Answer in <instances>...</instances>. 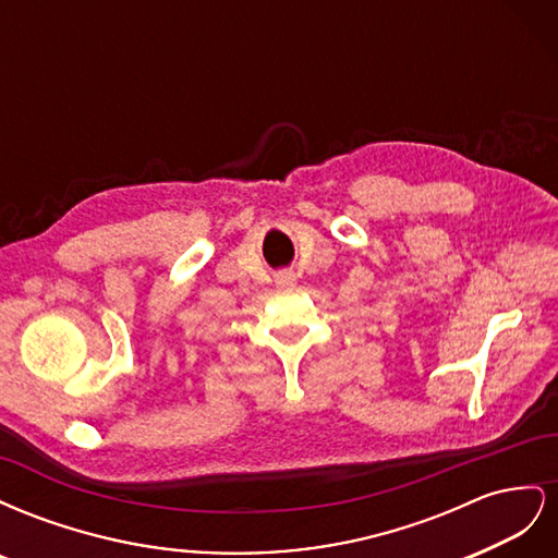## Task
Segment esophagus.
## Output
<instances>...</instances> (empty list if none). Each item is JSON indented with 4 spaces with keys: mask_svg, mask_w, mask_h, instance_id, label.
Here are the masks:
<instances>
[{
    "mask_svg": "<svg viewBox=\"0 0 558 558\" xmlns=\"http://www.w3.org/2000/svg\"><path fill=\"white\" fill-rule=\"evenodd\" d=\"M275 281L279 289H293V286L298 283V275L293 272V269H281V272L275 275Z\"/></svg>",
    "mask_w": 558,
    "mask_h": 558,
    "instance_id": "34e87169",
    "label": "esophagus"
}]
</instances>
